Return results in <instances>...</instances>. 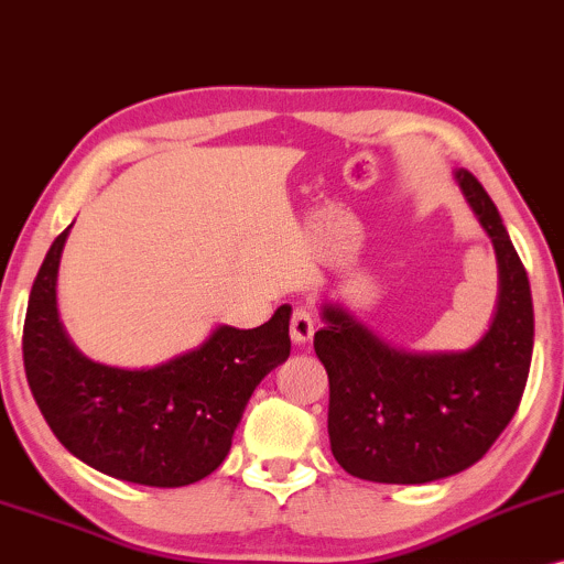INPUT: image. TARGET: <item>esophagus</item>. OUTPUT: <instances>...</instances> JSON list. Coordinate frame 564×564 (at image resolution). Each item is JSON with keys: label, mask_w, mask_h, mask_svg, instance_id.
<instances>
[{"label": "esophagus", "mask_w": 564, "mask_h": 564, "mask_svg": "<svg viewBox=\"0 0 564 564\" xmlns=\"http://www.w3.org/2000/svg\"><path fill=\"white\" fill-rule=\"evenodd\" d=\"M314 330H316V319L312 308L295 306L293 316H290V338H293L295 344H308Z\"/></svg>", "instance_id": "1"}]
</instances>
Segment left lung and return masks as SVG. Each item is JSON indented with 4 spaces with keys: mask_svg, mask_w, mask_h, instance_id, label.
Wrapping results in <instances>:
<instances>
[{
    "mask_svg": "<svg viewBox=\"0 0 564 564\" xmlns=\"http://www.w3.org/2000/svg\"><path fill=\"white\" fill-rule=\"evenodd\" d=\"M492 239L501 299L469 351L391 349L349 312L325 306L314 351L330 381V451L351 477L423 485L477 464L514 419L533 359V299L501 215L469 170L455 175Z\"/></svg>",
    "mask_w": 564,
    "mask_h": 564,
    "instance_id": "left-lung-1",
    "label": "left lung"
}]
</instances>
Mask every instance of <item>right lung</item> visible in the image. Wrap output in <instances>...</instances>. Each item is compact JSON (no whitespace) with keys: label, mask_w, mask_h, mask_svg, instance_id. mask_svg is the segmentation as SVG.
<instances>
[{"label":"right lung","mask_w":564,"mask_h":564,"mask_svg":"<svg viewBox=\"0 0 564 564\" xmlns=\"http://www.w3.org/2000/svg\"><path fill=\"white\" fill-rule=\"evenodd\" d=\"M68 229L47 250L23 322V367L44 421L68 453L109 477L199 482L229 455L256 386L290 357V306L252 330L218 327L199 349L151 370L98 365L74 349L55 308Z\"/></svg>","instance_id":"obj_1"}]
</instances>
